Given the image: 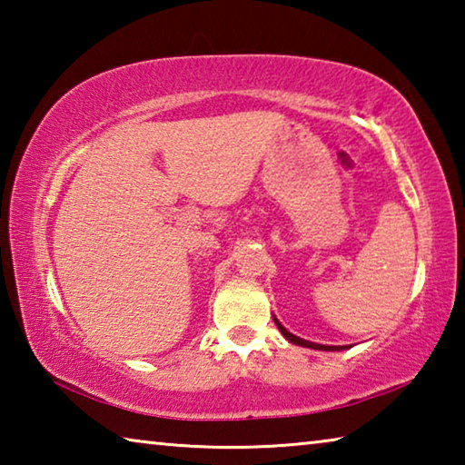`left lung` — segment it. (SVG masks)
Here are the masks:
<instances>
[{
    "label": "left lung",
    "instance_id": "8db88e82",
    "mask_svg": "<svg viewBox=\"0 0 465 465\" xmlns=\"http://www.w3.org/2000/svg\"><path fill=\"white\" fill-rule=\"evenodd\" d=\"M272 318H274V316H272ZM274 324H277V328L281 330V334L285 336L289 342H293V344H297V346H305V349H313V351H344V349H349V346H328V344H318V342L303 341V338L291 334L289 330H287L285 326H282L277 318H274Z\"/></svg>",
    "mask_w": 465,
    "mask_h": 465
}]
</instances>
